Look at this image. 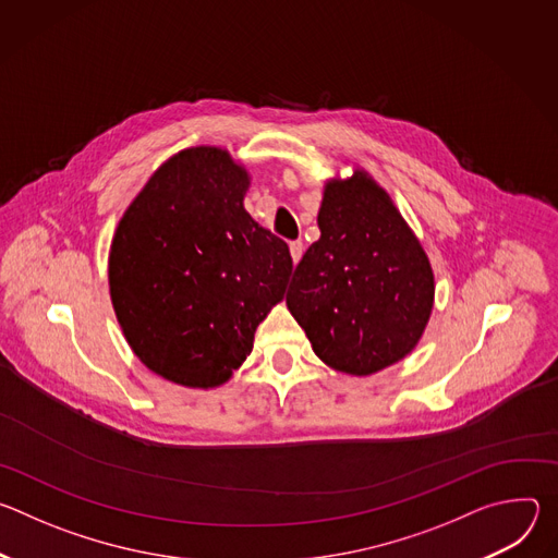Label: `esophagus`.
Wrapping results in <instances>:
<instances>
[{"instance_id": "obj_1", "label": "esophagus", "mask_w": 558, "mask_h": 558, "mask_svg": "<svg viewBox=\"0 0 558 558\" xmlns=\"http://www.w3.org/2000/svg\"><path fill=\"white\" fill-rule=\"evenodd\" d=\"M289 252H291L293 263L298 265V263H300V258H302V254H304V245H302V241H291V243H289Z\"/></svg>"}]
</instances>
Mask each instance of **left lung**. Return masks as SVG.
Here are the masks:
<instances>
[{
	"label": "left lung",
	"mask_w": 558,
	"mask_h": 558,
	"mask_svg": "<svg viewBox=\"0 0 558 558\" xmlns=\"http://www.w3.org/2000/svg\"><path fill=\"white\" fill-rule=\"evenodd\" d=\"M317 227L320 241L302 256L287 293L313 353L360 377L404 360L435 302L420 238L364 170L327 181Z\"/></svg>",
	"instance_id": "8db88e82"
}]
</instances>
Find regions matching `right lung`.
I'll return each instance as SVG.
<instances>
[{"mask_svg":"<svg viewBox=\"0 0 558 558\" xmlns=\"http://www.w3.org/2000/svg\"><path fill=\"white\" fill-rule=\"evenodd\" d=\"M250 183L222 147L181 149L114 231L108 280L117 320L134 355L174 384H225L284 295L291 254L247 214Z\"/></svg>","mask_w":558,"mask_h":558,"instance_id":"right-lung-1","label":"right lung"}]
</instances>
